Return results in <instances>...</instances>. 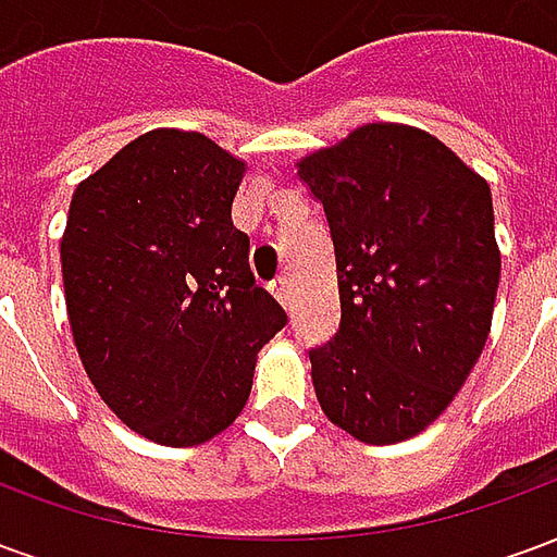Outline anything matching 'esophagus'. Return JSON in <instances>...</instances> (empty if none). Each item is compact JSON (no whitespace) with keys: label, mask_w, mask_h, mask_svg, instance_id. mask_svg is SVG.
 <instances>
[{"label":"esophagus","mask_w":557,"mask_h":557,"mask_svg":"<svg viewBox=\"0 0 557 557\" xmlns=\"http://www.w3.org/2000/svg\"><path fill=\"white\" fill-rule=\"evenodd\" d=\"M271 292L277 295V301L283 307H292V286H289V277H277L271 283Z\"/></svg>","instance_id":"obj_1"}]
</instances>
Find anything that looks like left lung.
<instances>
[{
	"label": "left lung",
	"mask_w": 557,
	"mask_h": 557,
	"mask_svg": "<svg viewBox=\"0 0 557 557\" xmlns=\"http://www.w3.org/2000/svg\"><path fill=\"white\" fill-rule=\"evenodd\" d=\"M298 178L325 208L343 310L310 349L319 406L358 442H406L450 406L490 337V184L442 139L391 122L313 151Z\"/></svg>",
	"instance_id": "obj_1"
}]
</instances>
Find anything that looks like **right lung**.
I'll list each match as a JSON object with an SVG mask.
<instances>
[{
  "mask_svg": "<svg viewBox=\"0 0 557 557\" xmlns=\"http://www.w3.org/2000/svg\"><path fill=\"white\" fill-rule=\"evenodd\" d=\"M247 163L158 127L77 184L62 235L67 322L91 385L148 442L194 447L238 418L286 313L232 223Z\"/></svg>",
  "mask_w": 557,
  "mask_h": 557,
  "instance_id": "1",
  "label": "right lung"
}]
</instances>
